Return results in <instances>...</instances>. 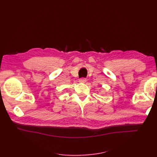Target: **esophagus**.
<instances>
[{
    "label": "esophagus",
    "mask_w": 157,
    "mask_h": 157,
    "mask_svg": "<svg viewBox=\"0 0 157 157\" xmlns=\"http://www.w3.org/2000/svg\"><path fill=\"white\" fill-rule=\"evenodd\" d=\"M86 81V78H81L80 79H79V82H81V83H85V82Z\"/></svg>",
    "instance_id": "esophagus-1"
}]
</instances>
